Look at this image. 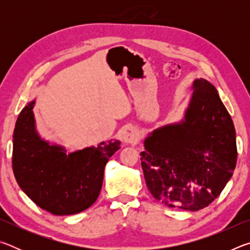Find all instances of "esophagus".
Segmentation results:
<instances>
[{"label": "esophagus", "mask_w": 250, "mask_h": 250, "mask_svg": "<svg viewBox=\"0 0 250 250\" xmlns=\"http://www.w3.org/2000/svg\"><path fill=\"white\" fill-rule=\"evenodd\" d=\"M124 141L125 143H135L138 141V133L134 129H126L124 132Z\"/></svg>", "instance_id": "obj_1"}]
</instances>
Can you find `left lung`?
I'll return each instance as SVG.
<instances>
[{
  "label": "left lung",
  "instance_id": "1",
  "mask_svg": "<svg viewBox=\"0 0 250 250\" xmlns=\"http://www.w3.org/2000/svg\"><path fill=\"white\" fill-rule=\"evenodd\" d=\"M184 120L164 125L145 140L141 166L155 200L195 211L225 188L237 162L234 124L213 84L196 79Z\"/></svg>",
  "mask_w": 250,
  "mask_h": 250
}]
</instances>
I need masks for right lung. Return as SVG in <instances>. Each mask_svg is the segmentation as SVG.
<instances>
[{
	"label": "right lung",
	"mask_w": 250,
	"mask_h": 250,
	"mask_svg": "<svg viewBox=\"0 0 250 250\" xmlns=\"http://www.w3.org/2000/svg\"><path fill=\"white\" fill-rule=\"evenodd\" d=\"M29 103L18 118L13 134L12 166L23 192L41 208L54 215H73L97 201L104 167L120 149V141L109 140L70 153L41 139Z\"/></svg>",
	"instance_id": "right-lung-1"
}]
</instances>
